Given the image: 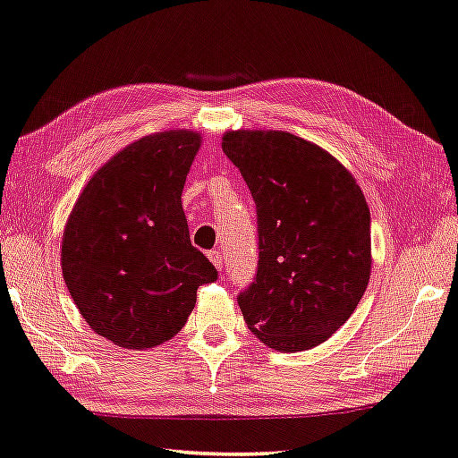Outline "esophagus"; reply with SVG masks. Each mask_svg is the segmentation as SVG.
I'll use <instances>...</instances> for the list:
<instances>
[{"label": "esophagus", "mask_w": 458, "mask_h": 458, "mask_svg": "<svg viewBox=\"0 0 458 458\" xmlns=\"http://www.w3.org/2000/svg\"><path fill=\"white\" fill-rule=\"evenodd\" d=\"M208 258H210V262H212L214 266H216V270H222L224 262H222V252H220V250H210Z\"/></svg>", "instance_id": "1"}]
</instances>
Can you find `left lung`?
Segmentation results:
<instances>
[{
  "mask_svg": "<svg viewBox=\"0 0 458 458\" xmlns=\"http://www.w3.org/2000/svg\"><path fill=\"white\" fill-rule=\"evenodd\" d=\"M222 150L256 202L258 270L238 293L246 326L277 352H303L342 327L371 274V214L345 166L277 131H232Z\"/></svg>",
  "mask_w": 458,
  "mask_h": 458,
  "instance_id": "left-lung-1",
  "label": "left lung"
}]
</instances>
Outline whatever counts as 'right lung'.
I'll list each match as a JSON object with an SVG mask.
<instances>
[{
    "label": "right lung",
    "instance_id": "add662e5",
    "mask_svg": "<svg viewBox=\"0 0 458 458\" xmlns=\"http://www.w3.org/2000/svg\"><path fill=\"white\" fill-rule=\"evenodd\" d=\"M200 134L166 131L139 139L101 166L67 220L61 267L93 331L124 349L176 335L196 290L218 280L192 246L182 188Z\"/></svg>",
    "mask_w": 458,
    "mask_h": 458
}]
</instances>
